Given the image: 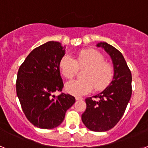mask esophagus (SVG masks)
<instances>
[{
  "instance_id": "1",
  "label": "esophagus",
  "mask_w": 148,
  "mask_h": 148,
  "mask_svg": "<svg viewBox=\"0 0 148 148\" xmlns=\"http://www.w3.org/2000/svg\"><path fill=\"white\" fill-rule=\"evenodd\" d=\"M75 99H76V100H82L83 98H82V96H75Z\"/></svg>"
}]
</instances>
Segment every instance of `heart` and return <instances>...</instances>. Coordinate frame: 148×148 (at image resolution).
I'll list each match as a JSON object with an SVG mask.
<instances>
[{
  "label": "heart",
  "instance_id": "1",
  "mask_svg": "<svg viewBox=\"0 0 148 148\" xmlns=\"http://www.w3.org/2000/svg\"><path fill=\"white\" fill-rule=\"evenodd\" d=\"M104 60L101 53L92 49L79 51L74 59L70 56H64L59 62V69L66 79L74 78L78 70L85 69L82 73L84 79L68 82L66 91L73 95H82L91 92L93 87L96 91L104 90L114 75L113 66Z\"/></svg>",
  "mask_w": 148,
  "mask_h": 148
}]
</instances>
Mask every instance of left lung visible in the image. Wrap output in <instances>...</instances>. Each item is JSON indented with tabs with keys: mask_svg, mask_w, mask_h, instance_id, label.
<instances>
[{
	"mask_svg": "<svg viewBox=\"0 0 148 148\" xmlns=\"http://www.w3.org/2000/svg\"><path fill=\"white\" fill-rule=\"evenodd\" d=\"M110 56L114 65L113 80L99 95L85 99L87 108L82 116L84 125L92 131L104 132L116 126L125 113L132 94L131 72L122 54L108 43L97 44Z\"/></svg>",
	"mask_w": 148,
	"mask_h": 148,
	"instance_id": "left-lung-1",
	"label": "left lung"
}]
</instances>
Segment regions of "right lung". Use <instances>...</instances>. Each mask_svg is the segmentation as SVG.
Segmentation results:
<instances>
[{
	"instance_id": "1",
	"label": "right lung",
	"mask_w": 148,
	"mask_h": 148,
	"mask_svg": "<svg viewBox=\"0 0 148 148\" xmlns=\"http://www.w3.org/2000/svg\"><path fill=\"white\" fill-rule=\"evenodd\" d=\"M64 49L59 42L49 41L35 48L18 69L16 92L22 110L35 127L53 129L61 124L74 96L61 92L64 87L59 62Z\"/></svg>"
}]
</instances>
